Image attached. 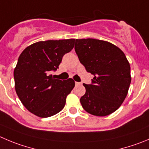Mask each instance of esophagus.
<instances>
[{
    "instance_id": "obj_1",
    "label": "esophagus",
    "mask_w": 149,
    "mask_h": 149,
    "mask_svg": "<svg viewBox=\"0 0 149 149\" xmlns=\"http://www.w3.org/2000/svg\"><path fill=\"white\" fill-rule=\"evenodd\" d=\"M80 84H81V83H79V82H75V85H76V86H77V85H80Z\"/></svg>"
}]
</instances>
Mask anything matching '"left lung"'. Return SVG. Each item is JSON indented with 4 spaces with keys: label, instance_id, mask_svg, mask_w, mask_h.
<instances>
[{
    "label": "left lung",
    "instance_id": "1",
    "mask_svg": "<svg viewBox=\"0 0 149 149\" xmlns=\"http://www.w3.org/2000/svg\"><path fill=\"white\" fill-rule=\"evenodd\" d=\"M74 49L80 63L93 75L91 84H83V109L93 116L111 114L124 101L131 83L125 54L116 45L95 39H76Z\"/></svg>",
    "mask_w": 149,
    "mask_h": 149
}]
</instances>
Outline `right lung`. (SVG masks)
<instances>
[{
	"instance_id": "obj_1",
	"label": "right lung",
	"mask_w": 149,
	"mask_h": 149,
	"mask_svg": "<svg viewBox=\"0 0 149 149\" xmlns=\"http://www.w3.org/2000/svg\"><path fill=\"white\" fill-rule=\"evenodd\" d=\"M74 39L38 42L27 47L18 58L14 71L15 90L25 108L40 118L57 114L64 107L67 95L74 87L72 78L56 79V71Z\"/></svg>"
}]
</instances>
